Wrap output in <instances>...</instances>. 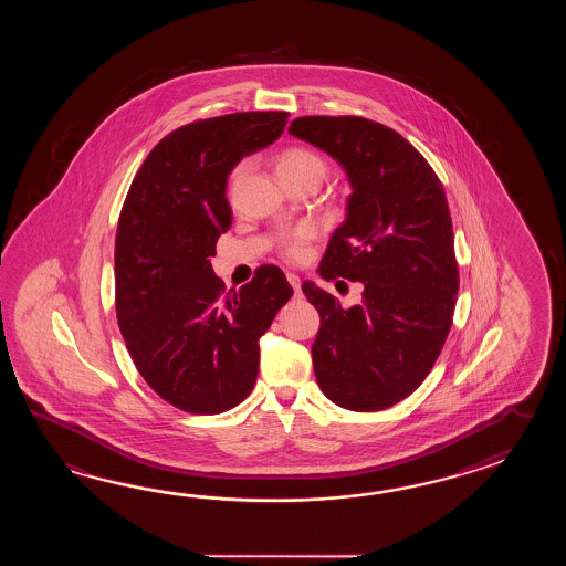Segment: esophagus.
<instances>
[{"mask_svg":"<svg viewBox=\"0 0 566 566\" xmlns=\"http://www.w3.org/2000/svg\"><path fill=\"white\" fill-rule=\"evenodd\" d=\"M287 281H289V285H291V287L295 289V291H297V293H300V289H301L300 275H295V273H287Z\"/></svg>","mask_w":566,"mask_h":566,"instance_id":"esophagus-1","label":"esophagus"}]
</instances>
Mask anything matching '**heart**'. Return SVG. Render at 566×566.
I'll use <instances>...</instances> for the list:
<instances>
[{"label":"heart","instance_id":"b5f03b06","mask_svg":"<svg viewBox=\"0 0 566 566\" xmlns=\"http://www.w3.org/2000/svg\"><path fill=\"white\" fill-rule=\"evenodd\" d=\"M244 169H247V161H241V164L234 166V169L230 171V186H234L239 181V178L244 174ZM277 171L281 178L313 176V178L322 181L325 174H327V164H325L324 157L315 154L313 149L287 147L277 157ZM315 237H317V227L310 224V222H303V224H297L293 229L285 230L279 237V251L283 256L297 261V259H303V254L307 253V247Z\"/></svg>","mask_w":566,"mask_h":566}]
</instances>
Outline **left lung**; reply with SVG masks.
I'll list each match as a JSON object with an SVG mask.
<instances>
[{
    "mask_svg": "<svg viewBox=\"0 0 566 566\" xmlns=\"http://www.w3.org/2000/svg\"><path fill=\"white\" fill-rule=\"evenodd\" d=\"M289 133L348 174V214L319 275L364 285L349 310L312 281L301 287L322 317L312 346L317 385L342 409H388L421 386L453 324L459 271L443 184L402 135L376 120L300 117Z\"/></svg>",
    "mask_w": 566,
    "mask_h": 566,
    "instance_id": "obj_1",
    "label": "left lung"
}]
</instances>
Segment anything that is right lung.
<instances>
[{
  "mask_svg": "<svg viewBox=\"0 0 566 566\" xmlns=\"http://www.w3.org/2000/svg\"><path fill=\"white\" fill-rule=\"evenodd\" d=\"M285 111L230 113L168 133L145 157L120 208L115 307L145 382L176 409L218 415L251 395L259 337L293 289L275 265L227 289L210 265L232 224L227 180L279 139Z\"/></svg>",
  "mask_w": 566,
  "mask_h": 566,
  "instance_id": "right-lung-1",
  "label": "right lung"
}]
</instances>
